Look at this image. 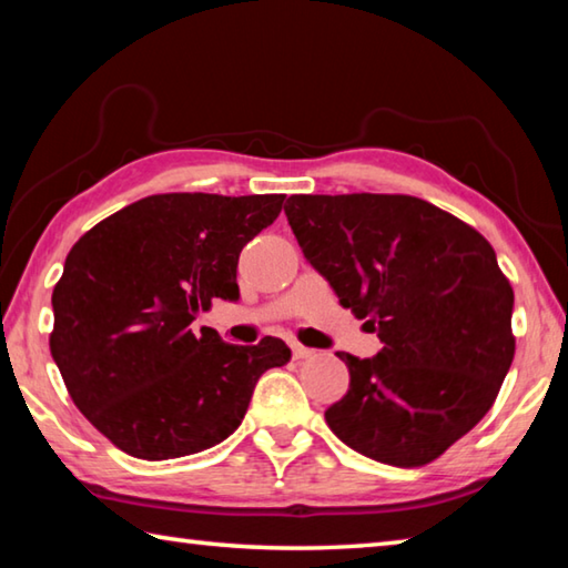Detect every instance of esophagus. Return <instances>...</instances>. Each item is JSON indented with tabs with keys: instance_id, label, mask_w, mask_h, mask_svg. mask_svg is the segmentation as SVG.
Masks as SVG:
<instances>
[{
	"instance_id": "34e87169",
	"label": "esophagus",
	"mask_w": 568,
	"mask_h": 568,
	"mask_svg": "<svg viewBox=\"0 0 568 568\" xmlns=\"http://www.w3.org/2000/svg\"><path fill=\"white\" fill-rule=\"evenodd\" d=\"M291 351H293V358H297V361L311 358V355L315 353L313 348H305V345H301V343H291Z\"/></svg>"
}]
</instances>
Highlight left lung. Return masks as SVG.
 Segmentation results:
<instances>
[{"label": "left lung", "mask_w": 568, "mask_h": 568, "mask_svg": "<svg viewBox=\"0 0 568 568\" xmlns=\"http://www.w3.org/2000/svg\"><path fill=\"white\" fill-rule=\"evenodd\" d=\"M305 261L378 333L373 358L338 353L348 393L325 410L345 446L413 468L494 406L514 361V291L488 240L410 195H293Z\"/></svg>", "instance_id": "obj_1"}]
</instances>
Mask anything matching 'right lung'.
I'll return each instance as SVG.
<instances>
[{"instance_id":"add662e5","label":"right lung","mask_w":568,"mask_h":568,"mask_svg":"<svg viewBox=\"0 0 568 568\" xmlns=\"http://www.w3.org/2000/svg\"><path fill=\"white\" fill-rule=\"evenodd\" d=\"M285 195L170 192L77 240L52 293V358L74 406L124 454L165 460L225 440L255 383L291 361L281 338L192 331L213 297L237 301V257Z\"/></svg>"}]
</instances>
